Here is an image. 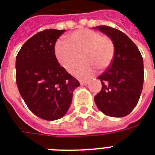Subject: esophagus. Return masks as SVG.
<instances>
[{
  "label": "esophagus",
  "instance_id": "1",
  "mask_svg": "<svg viewBox=\"0 0 155 155\" xmlns=\"http://www.w3.org/2000/svg\"><path fill=\"white\" fill-rule=\"evenodd\" d=\"M80 83L81 85H86V84H88V81L87 80H80Z\"/></svg>",
  "mask_w": 155,
  "mask_h": 155
}]
</instances>
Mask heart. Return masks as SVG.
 <instances>
[{
	"mask_svg": "<svg viewBox=\"0 0 155 155\" xmlns=\"http://www.w3.org/2000/svg\"><path fill=\"white\" fill-rule=\"evenodd\" d=\"M67 41H58L54 51L57 60L67 71L71 72L80 59L83 62L73 70V74L80 79H88L95 69L105 71L114 61L115 45L113 40L102 35L97 31L80 29L67 37Z\"/></svg>",
	"mask_w": 155,
	"mask_h": 155,
	"instance_id": "b5f03b06",
	"label": "heart"
}]
</instances>
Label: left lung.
I'll return each mask as SVG.
<instances>
[{
  "mask_svg": "<svg viewBox=\"0 0 155 155\" xmlns=\"http://www.w3.org/2000/svg\"><path fill=\"white\" fill-rule=\"evenodd\" d=\"M95 28L113 40L115 55L111 66L97 77L102 87L94 100L106 115L126 116L137 106L142 91V56L137 45L121 31L103 25Z\"/></svg>",
  "mask_w": 155,
  "mask_h": 155,
  "instance_id": "8db88e82",
  "label": "left lung"
}]
</instances>
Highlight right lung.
<instances>
[{
  "label": "right lung",
  "mask_w": 155,
  "mask_h": 155,
  "mask_svg": "<svg viewBox=\"0 0 155 155\" xmlns=\"http://www.w3.org/2000/svg\"><path fill=\"white\" fill-rule=\"evenodd\" d=\"M65 30L46 29L26 41L16 57V83L31 111L45 120H58L69 109L80 83L57 60L54 46Z\"/></svg>",
  "instance_id": "obj_1"
}]
</instances>
